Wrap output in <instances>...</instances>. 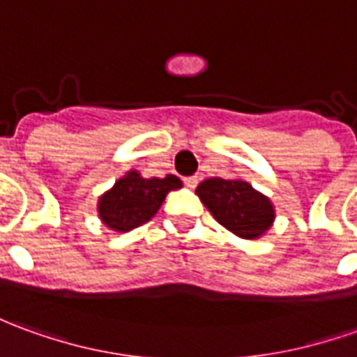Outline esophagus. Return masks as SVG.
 <instances>
[{"label":"esophagus","mask_w":357,"mask_h":357,"mask_svg":"<svg viewBox=\"0 0 357 357\" xmlns=\"http://www.w3.org/2000/svg\"><path fill=\"white\" fill-rule=\"evenodd\" d=\"M183 181H185V185H188V188H195V185H197L199 178L197 176H189V178H185Z\"/></svg>","instance_id":"esophagus-1"}]
</instances>
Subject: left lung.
<instances>
[{"mask_svg": "<svg viewBox=\"0 0 357 357\" xmlns=\"http://www.w3.org/2000/svg\"><path fill=\"white\" fill-rule=\"evenodd\" d=\"M199 199L225 229L242 238H258L273 222V207L246 181L211 178L197 185Z\"/></svg>", "mask_w": 357, "mask_h": 357, "instance_id": "1", "label": "left lung"}]
</instances>
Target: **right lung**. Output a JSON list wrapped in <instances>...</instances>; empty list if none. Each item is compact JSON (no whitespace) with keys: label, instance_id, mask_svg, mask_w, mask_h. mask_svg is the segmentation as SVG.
<instances>
[{"label":"right lung","instance_id":"obj_1","mask_svg":"<svg viewBox=\"0 0 357 357\" xmlns=\"http://www.w3.org/2000/svg\"><path fill=\"white\" fill-rule=\"evenodd\" d=\"M178 188L181 181L176 176L142 178L137 172H128L99 199V217L113 230L137 229L156 215L166 193Z\"/></svg>","mask_w":357,"mask_h":357}]
</instances>
